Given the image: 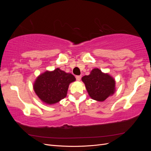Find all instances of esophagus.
I'll return each instance as SVG.
<instances>
[{"label": "esophagus", "instance_id": "1", "mask_svg": "<svg viewBox=\"0 0 151 151\" xmlns=\"http://www.w3.org/2000/svg\"><path fill=\"white\" fill-rule=\"evenodd\" d=\"M76 80L77 81H79L81 79V76H76Z\"/></svg>", "mask_w": 151, "mask_h": 151}]
</instances>
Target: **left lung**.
Masks as SVG:
<instances>
[{
    "mask_svg": "<svg viewBox=\"0 0 151 151\" xmlns=\"http://www.w3.org/2000/svg\"><path fill=\"white\" fill-rule=\"evenodd\" d=\"M82 81L90 97L96 101H104L115 89V81L113 77L98 68H94L89 76L82 77Z\"/></svg>",
    "mask_w": 151,
    "mask_h": 151,
    "instance_id": "1",
    "label": "left lung"
}]
</instances>
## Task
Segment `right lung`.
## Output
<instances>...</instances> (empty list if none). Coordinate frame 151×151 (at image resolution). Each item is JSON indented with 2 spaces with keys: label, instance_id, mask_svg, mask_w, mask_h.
I'll use <instances>...</instances> for the list:
<instances>
[{
  "label": "right lung",
  "instance_id": "right-lung-1",
  "mask_svg": "<svg viewBox=\"0 0 151 151\" xmlns=\"http://www.w3.org/2000/svg\"><path fill=\"white\" fill-rule=\"evenodd\" d=\"M76 81L75 77L60 68L46 71L36 79L33 88L39 98L46 104H55L67 96L68 85Z\"/></svg>",
  "mask_w": 151,
  "mask_h": 151
}]
</instances>
